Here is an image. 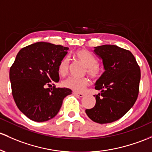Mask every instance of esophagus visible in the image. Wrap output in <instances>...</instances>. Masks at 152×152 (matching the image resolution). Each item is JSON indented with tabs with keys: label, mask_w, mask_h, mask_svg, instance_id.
<instances>
[{
	"label": "esophagus",
	"mask_w": 152,
	"mask_h": 152,
	"mask_svg": "<svg viewBox=\"0 0 152 152\" xmlns=\"http://www.w3.org/2000/svg\"><path fill=\"white\" fill-rule=\"evenodd\" d=\"M73 94L76 95V96H78V97H83V96H84V94H82V93H78V92H73Z\"/></svg>",
	"instance_id": "1"
}]
</instances>
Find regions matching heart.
I'll return each instance as SVG.
<instances>
[{
    "instance_id": "b5f03b06",
    "label": "heart",
    "mask_w": 152,
    "mask_h": 152,
    "mask_svg": "<svg viewBox=\"0 0 152 152\" xmlns=\"http://www.w3.org/2000/svg\"><path fill=\"white\" fill-rule=\"evenodd\" d=\"M76 57L81 61L86 66V72L92 79H96L100 77L102 71L98 66L97 61L90 52L86 50H81L75 54ZM69 68V59L68 57L63 58L60 62L58 66V71L63 76L67 74ZM89 84V79L87 78L68 77L63 81V85L65 87L74 91L81 92Z\"/></svg>"
}]
</instances>
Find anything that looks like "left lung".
<instances>
[{
  "instance_id": "8db88e82",
  "label": "left lung",
  "mask_w": 152,
  "mask_h": 152,
  "mask_svg": "<svg viewBox=\"0 0 152 152\" xmlns=\"http://www.w3.org/2000/svg\"><path fill=\"white\" fill-rule=\"evenodd\" d=\"M94 53L102 61L104 72L95 83L96 104L86 113L100 124L118 121L137 99L141 71L129 50L113 45L94 47Z\"/></svg>"
}]
</instances>
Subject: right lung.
<instances>
[{"mask_svg":"<svg viewBox=\"0 0 152 152\" xmlns=\"http://www.w3.org/2000/svg\"><path fill=\"white\" fill-rule=\"evenodd\" d=\"M68 48L39 42L20 50L10 68L14 99L19 110L36 122L54 118L63 100L72 93L68 88H56L58 66ZM53 88H48V86Z\"/></svg>","mask_w":152,"mask_h":152,"instance_id":"1","label":"right lung"}]
</instances>
